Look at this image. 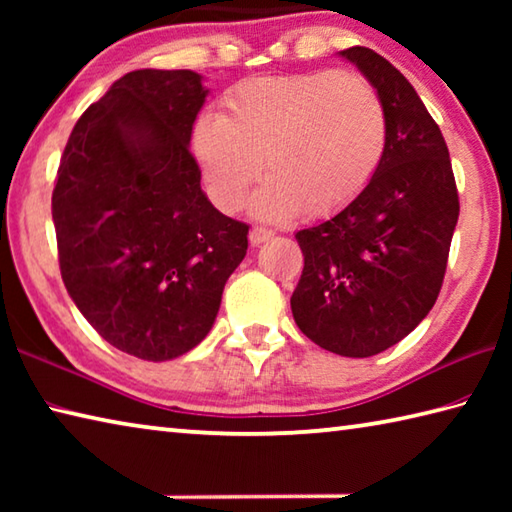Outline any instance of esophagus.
Instances as JSON below:
<instances>
[{"label":"esophagus","instance_id":"obj_1","mask_svg":"<svg viewBox=\"0 0 512 512\" xmlns=\"http://www.w3.org/2000/svg\"><path fill=\"white\" fill-rule=\"evenodd\" d=\"M273 237H275V232L268 230V228H253V230H250V244H253V246H262V244H266V241H271Z\"/></svg>","mask_w":512,"mask_h":512}]
</instances>
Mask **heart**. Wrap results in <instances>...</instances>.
Returning <instances> with one entry per match:
<instances>
[{
	"instance_id": "1",
	"label": "heart",
	"mask_w": 512,
	"mask_h": 512,
	"mask_svg": "<svg viewBox=\"0 0 512 512\" xmlns=\"http://www.w3.org/2000/svg\"><path fill=\"white\" fill-rule=\"evenodd\" d=\"M386 151V112L354 72L255 76L223 94L219 115L194 124L192 153L214 205L235 212L262 160L268 180L253 212L284 221L327 216L375 178Z\"/></svg>"
}]
</instances>
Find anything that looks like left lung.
Here are the masks:
<instances>
[{
  "mask_svg": "<svg viewBox=\"0 0 512 512\" xmlns=\"http://www.w3.org/2000/svg\"><path fill=\"white\" fill-rule=\"evenodd\" d=\"M339 56L384 103L386 151L348 207L296 232L305 268L291 311L320 348L363 359L400 343L431 311L461 207L445 137L413 85L368 47Z\"/></svg>",
  "mask_w": 512,
  "mask_h": 512,
  "instance_id": "left-lung-1",
  "label": "left lung"
}]
</instances>
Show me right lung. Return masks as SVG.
Listing matches in <instances>:
<instances>
[{
	"mask_svg": "<svg viewBox=\"0 0 512 512\" xmlns=\"http://www.w3.org/2000/svg\"><path fill=\"white\" fill-rule=\"evenodd\" d=\"M207 97L192 69H135L69 135L51 196L65 289L117 350L169 361L196 348L248 250V225L201 189L189 151Z\"/></svg>",
	"mask_w": 512,
	"mask_h": 512,
	"instance_id": "right-lung-1",
	"label": "right lung"
}]
</instances>
